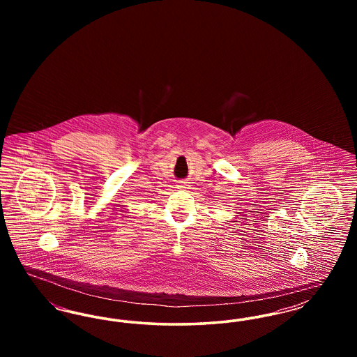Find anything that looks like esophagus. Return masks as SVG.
Wrapping results in <instances>:
<instances>
[{
  "label": "esophagus",
  "instance_id": "34e87169",
  "mask_svg": "<svg viewBox=\"0 0 357 357\" xmlns=\"http://www.w3.org/2000/svg\"><path fill=\"white\" fill-rule=\"evenodd\" d=\"M186 183L187 182H185V181H181V182H179V186L178 187H182V188H185V187L187 186Z\"/></svg>",
  "mask_w": 357,
  "mask_h": 357
}]
</instances>
